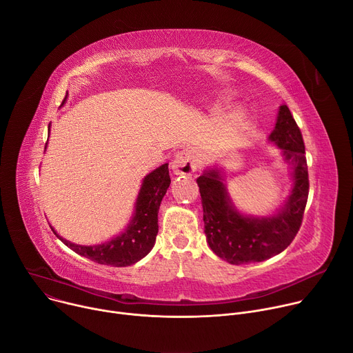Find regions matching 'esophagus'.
<instances>
[{"mask_svg":"<svg viewBox=\"0 0 353 353\" xmlns=\"http://www.w3.org/2000/svg\"><path fill=\"white\" fill-rule=\"evenodd\" d=\"M198 160L196 155L192 150H182L179 151L172 161V170L176 175H190L198 170Z\"/></svg>","mask_w":353,"mask_h":353,"instance_id":"obj_1","label":"esophagus"}]
</instances>
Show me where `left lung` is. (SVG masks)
<instances>
[{"mask_svg":"<svg viewBox=\"0 0 353 353\" xmlns=\"http://www.w3.org/2000/svg\"><path fill=\"white\" fill-rule=\"evenodd\" d=\"M269 140L283 150L285 160L292 164L294 181L292 194L276 216L255 219L240 214L216 170L206 171L196 179L209 247L232 265L261 262L281 254L294 240L303 221L310 188L305 150L301 132L286 105L279 109Z\"/></svg>","mask_w":353,"mask_h":353,"instance_id":"1","label":"left lung"}]
</instances>
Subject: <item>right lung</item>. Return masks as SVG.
<instances>
[{"mask_svg":"<svg viewBox=\"0 0 353 353\" xmlns=\"http://www.w3.org/2000/svg\"><path fill=\"white\" fill-rule=\"evenodd\" d=\"M46 148V147H45ZM171 183L168 164L148 174L141 185L136 202V213L121 236L99 245H77L56 236L74 252L101 265L130 266L144 258L154 247L159 232V209Z\"/></svg>","mask_w":353,"mask_h":353,"instance_id":"1","label":"right lung"}]
</instances>
